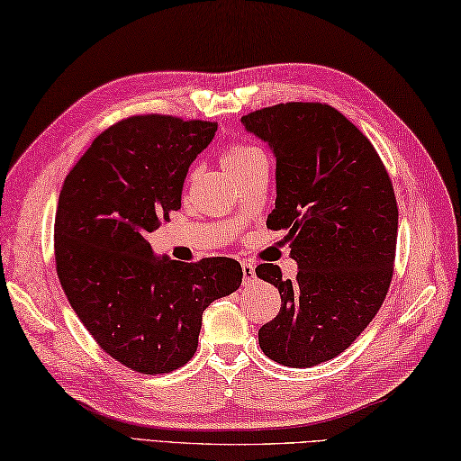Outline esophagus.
<instances>
[{
    "label": "esophagus",
    "instance_id": "obj_1",
    "mask_svg": "<svg viewBox=\"0 0 461 461\" xmlns=\"http://www.w3.org/2000/svg\"><path fill=\"white\" fill-rule=\"evenodd\" d=\"M257 279L255 267L250 263H242V285H250Z\"/></svg>",
    "mask_w": 461,
    "mask_h": 461
}]
</instances>
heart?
<instances>
[{"label":"heart","instance_id":"obj_1","mask_svg":"<svg viewBox=\"0 0 461 461\" xmlns=\"http://www.w3.org/2000/svg\"><path fill=\"white\" fill-rule=\"evenodd\" d=\"M263 156V152H260L257 146L253 144H247V142H232L229 144L227 149L222 150L221 154V162L222 167L227 172H230V175H234V172H239L247 167V164H250L253 160L260 158ZM196 176V170L190 172L188 176V182H193Z\"/></svg>","mask_w":461,"mask_h":461}]
</instances>
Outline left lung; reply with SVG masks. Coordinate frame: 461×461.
<instances>
[{"mask_svg": "<svg viewBox=\"0 0 461 461\" xmlns=\"http://www.w3.org/2000/svg\"><path fill=\"white\" fill-rule=\"evenodd\" d=\"M276 158V201L267 227L286 230L294 279L273 263L257 276L281 293L258 329L267 357L312 367L343 353L385 301L393 276L397 201L369 138L321 102H286L242 116Z\"/></svg>", "mask_w": 461, "mask_h": 461, "instance_id": "1", "label": "left lung"}]
</instances>
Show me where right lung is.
Returning a JSON list of instances; mask_svg holds the SVG:
<instances>
[{"instance_id":"obj_1","label":"right lung","mask_w":461,"mask_h":461,"mask_svg":"<svg viewBox=\"0 0 461 461\" xmlns=\"http://www.w3.org/2000/svg\"><path fill=\"white\" fill-rule=\"evenodd\" d=\"M216 122L126 118L95 138L64 180L56 271L94 341L128 369L158 375L196 353L203 312L242 283L239 260L154 257L146 234L180 208L190 162Z\"/></svg>"}]
</instances>
